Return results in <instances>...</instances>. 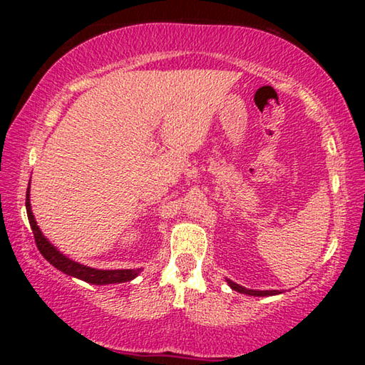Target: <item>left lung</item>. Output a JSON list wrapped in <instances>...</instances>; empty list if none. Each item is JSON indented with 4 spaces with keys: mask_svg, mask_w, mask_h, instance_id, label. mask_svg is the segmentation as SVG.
<instances>
[{
    "mask_svg": "<svg viewBox=\"0 0 365 365\" xmlns=\"http://www.w3.org/2000/svg\"><path fill=\"white\" fill-rule=\"evenodd\" d=\"M228 285H230L232 289H235V292L238 293H243V294H250V296H274V294H280L282 292H279V289H248L245 288L242 285H238V283H235L232 280H227Z\"/></svg>",
    "mask_w": 365,
    "mask_h": 365,
    "instance_id": "obj_1",
    "label": "left lung"
}]
</instances>
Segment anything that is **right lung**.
<instances>
[{"mask_svg": "<svg viewBox=\"0 0 365 365\" xmlns=\"http://www.w3.org/2000/svg\"><path fill=\"white\" fill-rule=\"evenodd\" d=\"M30 188V183H29ZM27 188V200H26V207H27V217L30 222V227H32L34 237L36 248L41 252V256L46 259L49 264H53L58 270L64 272V274L76 277V279L83 280L86 283H91V285H109V283H123L130 282L137 277L141 269H120V270H98L93 267H86L83 264H78L72 259L66 257L63 252H59L54 246L48 242L45 235L41 233L40 227L36 225L35 217L32 214V207H30V191Z\"/></svg>", "mask_w": 365, "mask_h": 365, "instance_id": "1", "label": "right lung"}]
</instances>
